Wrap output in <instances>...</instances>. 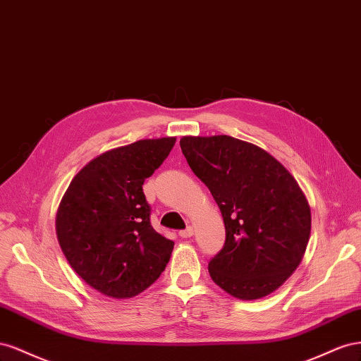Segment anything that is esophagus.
I'll use <instances>...</instances> for the list:
<instances>
[{
  "label": "esophagus",
  "instance_id": "esophagus-1",
  "mask_svg": "<svg viewBox=\"0 0 361 361\" xmlns=\"http://www.w3.org/2000/svg\"><path fill=\"white\" fill-rule=\"evenodd\" d=\"M180 235H181V238H183V239H188V238H192V235H193V228H192V226H188V228H186V230H181V231H180Z\"/></svg>",
  "mask_w": 361,
  "mask_h": 361
}]
</instances>
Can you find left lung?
I'll use <instances>...</instances> for the list:
<instances>
[{"label":"left lung","mask_w":361,"mask_h":361,"mask_svg":"<svg viewBox=\"0 0 361 361\" xmlns=\"http://www.w3.org/2000/svg\"><path fill=\"white\" fill-rule=\"evenodd\" d=\"M181 151L209 188L225 224V245L209 263L212 280L238 300H260L298 266L312 231L300 184L269 152L231 136H183Z\"/></svg>","instance_id":"obj_1"}]
</instances>
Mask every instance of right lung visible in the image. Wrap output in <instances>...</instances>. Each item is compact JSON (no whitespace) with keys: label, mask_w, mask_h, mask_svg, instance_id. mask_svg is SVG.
<instances>
[{"label":"right lung","mask_w":361,"mask_h":361,"mask_svg":"<svg viewBox=\"0 0 361 361\" xmlns=\"http://www.w3.org/2000/svg\"><path fill=\"white\" fill-rule=\"evenodd\" d=\"M175 140L143 139L102 152L72 178L59 204L60 248L72 269L102 295H139L171 259L173 242L152 228L142 186Z\"/></svg>","instance_id":"1"}]
</instances>
